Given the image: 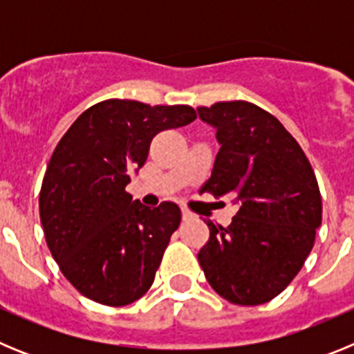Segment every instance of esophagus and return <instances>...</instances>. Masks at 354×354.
Segmentation results:
<instances>
[{
  "instance_id": "obj_1",
  "label": "esophagus",
  "mask_w": 354,
  "mask_h": 354,
  "mask_svg": "<svg viewBox=\"0 0 354 354\" xmlns=\"http://www.w3.org/2000/svg\"><path fill=\"white\" fill-rule=\"evenodd\" d=\"M193 218H195V214H193L187 207H183V220L187 221V220H193Z\"/></svg>"
}]
</instances>
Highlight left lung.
Returning <instances> with one entry per match:
<instances>
[{
	"label": "left lung",
	"instance_id": "1",
	"mask_svg": "<svg viewBox=\"0 0 354 354\" xmlns=\"http://www.w3.org/2000/svg\"><path fill=\"white\" fill-rule=\"evenodd\" d=\"M198 115L221 145L200 193L239 204L228 227L207 221L198 262L221 298L262 305L292 282L312 252L323 220L317 179L292 134L257 104L214 102Z\"/></svg>",
	"mask_w": 354,
	"mask_h": 354
}]
</instances>
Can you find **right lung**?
Here are the masks:
<instances>
[{"mask_svg": "<svg viewBox=\"0 0 354 354\" xmlns=\"http://www.w3.org/2000/svg\"><path fill=\"white\" fill-rule=\"evenodd\" d=\"M195 118L186 104L108 99L83 111L56 145L40 187V221L64 277L92 301L129 305L154 282L180 209L147 207L126 186L156 134Z\"/></svg>", "mask_w": 354, "mask_h": 354, "instance_id": "right-lung-1", "label": "right lung"}]
</instances>
